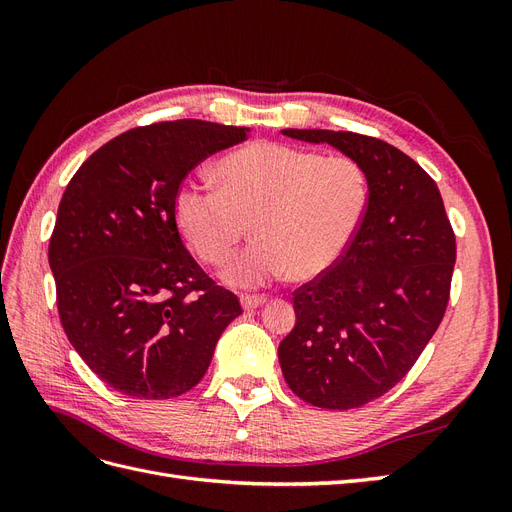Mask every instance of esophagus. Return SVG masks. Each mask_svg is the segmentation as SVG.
<instances>
[{
    "instance_id": "obj_1",
    "label": "esophagus",
    "mask_w": 512,
    "mask_h": 512,
    "mask_svg": "<svg viewBox=\"0 0 512 512\" xmlns=\"http://www.w3.org/2000/svg\"><path fill=\"white\" fill-rule=\"evenodd\" d=\"M265 297H258V294H243L241 297V305L243 309H256L260 305H265Z\"/></svg>"
}]
</instances>
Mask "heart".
Segmentation results:
<instances>
[{
	"label": "heart",
	"mask_w": 512,
	"mask_h": 512,
	"mask_svg": "<svg viewBox=\"0 0 512 512\" xmlns=\"http://www.w3.org/2000/svg\"><path fill=\"white\" fill-rule=\"evenodd\" d=\"M220 188L185 181L175 218L190 250L224 265L252 224L256 241L230 262L224 277L258 288L290 273L316 280L335 267L359 232L369 205V177L352 156L258 141L224 156Z\"/></svg>",
	"instance_id": "obj_1"
}]
</instances>
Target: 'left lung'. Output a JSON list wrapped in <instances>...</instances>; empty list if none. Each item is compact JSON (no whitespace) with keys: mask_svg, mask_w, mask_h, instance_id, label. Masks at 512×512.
<instances>
[{"mask_svg":"<svg viewBox=\"0 0 512 512\" xmlns=\"http://www.w3.org/2000/svg\"><path fill=\"white\" fill-rule=\"evenodd\" d=\"M282 134L329 143L367 170L363 224L335 267L292 292L297 322L277 350L288 386L307 404L361 408L408 374L440 327L455 232L436 181L397 147L356 132Z\"/></svg>","mask_w":512,"mask_h":512,"instance_id":"8db88e82","label":"left lung"}]
</instances>
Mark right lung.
Listing matches in <instances>:
<instances>
[{
  "instance_id": "right-lung-1",
  "label": "right lung",
  "mask_w": 512,
  "mask_h": 512,
  "mask_svg": "<svg viewBox=\"0 0 512 512\" xmlns=\"http://www.w3.org/2000/svg\"><path fill=\"white\" fill-rule=\"evenodd\" d=\"M247 128L200 119L132 128L81 164L49 243L70 344L111 389L170 399L203 380L220 335L241 314L185 250L175 196L205 158Z\"/></svg>"
}]
</instances>
